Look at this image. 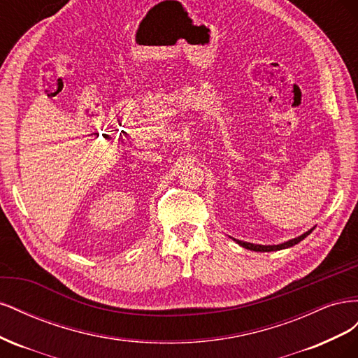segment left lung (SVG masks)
Wrapping results in <instances>:
<instances>
[{"instance_id":"8db88e82","label":"left lung","mask_w":358,"mask_h":358,"mask_svg":"<svg viewBox=\"0 0 358 358\" xmlns=\"http://www.w3.org/2000/svg\"><path fill=\"white\" fill-rule=\"evenodd\" d=\"M313 229H315V227H313ZM313 229L308 230L306 233H303L301 236L296 237V239H291V241H287V242L279 243V245H257V243H249V242H243V241H237V239H233V237H231V239H233L236 243H239L242 248L249 249V251H255V252H272V251H280V249H287V248H291V246L297 245L299 242H301L303 239H305V237H308V236L312 233Z\"/></svg>"}]
</instances>
